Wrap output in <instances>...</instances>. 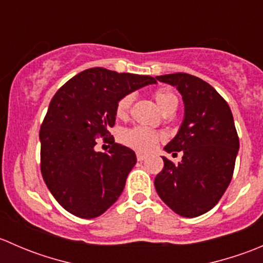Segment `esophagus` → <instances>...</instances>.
<instances>
[{"mask_svg":"<svg viewBox=\"0 0 263 263\" xmlns=\"http://www.w3.org/2000/svg\"><path fill=\"white\" fill-rule=\"evenodd\" d=\"M145 159H146V156H145L144 154H137V160H139V161H144Z\"/></svg>","mask_w":263,"mask_h":263,"instance_id":"1","label":"esophagus"}]
</instances>
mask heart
Returning <instances> with one entry per match:
<instances>
[{
    "label": "heart",
    "mask_w": 263,
    "mask_h": 263,
    "mask_svg": "<svg viewBox=\"0 0 263 263\" xmlns=\"http://www.w3.org/2000/svg\"><path fill=\"white\" fill-rule=\"evenodd\" d=\"M134 95L127 94L122 97L116 104V116L118 118H124L128 115ZM154 99L161 110H166L168 108L177 105L178 100L177 97L168 89H159L154 92ZM161 135L155 131L146 128V127H132V128L123 129L121 132V141L126 146L135 148L137 151H150L155 147Z\"/></svg>",
    "instance_id": "heart-1"
}]
</instances>
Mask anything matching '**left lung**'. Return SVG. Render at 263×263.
I'll return each mask as SVG.
<instances>
[{"label": "left lung", "instance_id": "1", "mask_svg": "<svg viewBox=\"0 0 263 263\" xmlns=\"http://www.w3.org/2000/svg\"><path fill=\"white\" fill-rule=\"evenodd\" d=\"M176 86L184 103L178 134L164 147L183 151L174 164L163 156L164 168L154 184L159 197L176 214L196 217L219 202L232 181L239 139L232 110L224 98L206 81L188 73L156 76Z\"/></svg>", "mask_w": 263, "mask_h": 263}]
</instances>
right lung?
I'll use <instances>...</instances> for the list:
<instances>
[{"label":"right lung","instance_id":"add662e5","mask_svg":"<svg viewBox=\"0 0 263 263\" xmlns=\"http://www.w3.org/2000/svg\"><path fill=\"white\" fill-rule=\"evenodd\" d=\"M150 84H156L151 76L94 67L70 79L52 98L39 132L41 171L68 213L92 219L118 200L137 159L108 129L115 126L117 102ZM98 137L112 142L108 153L95 151Z\"/></svg>","mask_w":263,"mask_h":263}]
</instances>
